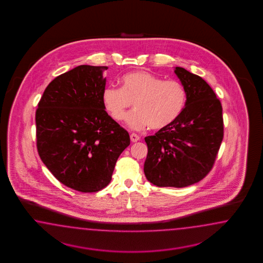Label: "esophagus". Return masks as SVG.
<instances>
[{
    "instance_id": "34e87169",
    "label": "esophagus",
    "mask_w": 263,
    "mask_h": 263,
    "mask_svg": "<svg viewBox=\"0 0 263 263\" xmlns=\"http://www.w3.org/2000/svg\"><path fill=\"white\" fill-rule=\"evenodd\" d=\"M130 139H131V142H133V143H136V142H138L139 140H140V137L135 134V133H132L131 135H130Z\"/></svg>"
}]
</instances>
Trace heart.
I'll use <instances>...</instances> for the list:
<instances>
[{
  "instance_id": "1",
  "label": "heart",
  "mask_w": 263,
  "mask_h": 263,
  "mask_svg": "<svg viewBox=\"0 0 263 263\" xmlns=\"http://www.w3.org/2000/svg\"><path fill=\"white\" fill-rule=\"evenodd\" d=\"M121 88L108 86L102 91L106 111L117 121L124 120L134 103L135 110L126 118L133 130L151 127L161 130L172 125L182 114L186 91L175 80H163L143 70L130 72L121 78Z\"/></svg>"
}]
</instances>
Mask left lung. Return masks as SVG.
<instances>
[{
  "label": "left lung",
  "instance_id": "obj_1",
  "mask_svg": "<svg viewBox=\"0 0 263 263\" xmlns=\"http://www.w3.org/2000/svg\"><path fill=\"white\" fill-rule=\"evenodd\" d=\"M186 91L182 114L168 127L147 136L143 172L158 187L182 188L211 171L223 137V109L215 92L198 75L176 66Z\"/></svg>",
  "mask_w": 263,
  "mask_h": 263
}]
</instances>
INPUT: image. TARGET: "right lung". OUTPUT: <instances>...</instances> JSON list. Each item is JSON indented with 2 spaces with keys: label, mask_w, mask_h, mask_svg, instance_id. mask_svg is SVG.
<instances>
[{
  "label": "right lung",
  "mask_w": 263,
  "mask_h": 263,
  "mask_svg": "<svg viewBox=\"0 0 263 263\" xmlns=\"http://www.w3.org/2000/svg\"><path fill=\"white\" fill-rule=\"evenodd\" d=\"M107 69L84 64L58 76L35 112L40 159L61 183L83 193L110 183L117 160L130 144L127 131L102 103Z\"/></svg>",
  "instance_id": "1"
}]
</instances>
